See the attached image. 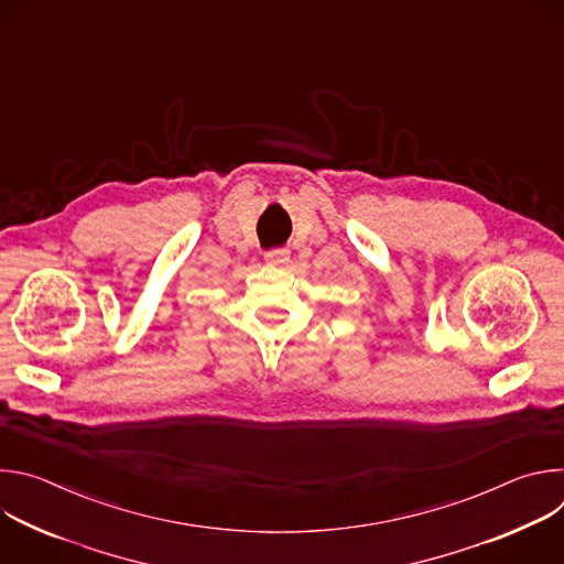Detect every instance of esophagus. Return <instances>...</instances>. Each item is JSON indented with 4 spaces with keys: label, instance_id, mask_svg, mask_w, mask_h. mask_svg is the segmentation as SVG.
<instances>
[{
    "label": "esophagus",
    "instance_id": "34e87169",
    "mask_svg": "<svg viewBox=\"0 0 564 564\" xmlns=\"http://www.w3.org/2000/svg\"><path fill=\"white\" fill-rule=\"evenodd\" d=\"M290 261V252L288 250H270L265 252V263L268 265H285Z\"/></svg>",
    "mask_w": 564,
    "mask_h": 564
}]
</instances>
